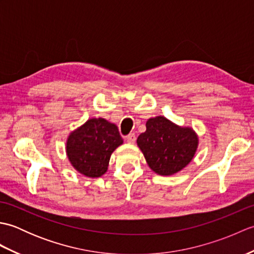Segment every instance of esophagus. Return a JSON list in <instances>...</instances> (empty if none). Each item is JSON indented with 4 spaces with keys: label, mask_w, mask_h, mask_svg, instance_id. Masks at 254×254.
<instances>
[{
    "label": "esophagus",
    "mask_w": 254,
    "mask_h": 254,
    "mask_svg": "<svg viewBox=\"0 0 254 254\" xmlns=\"http://www.w3.org/2000/svg\"><path fill=\"white\" fill-rule=\"evenodd\" d=\"M126 139H127V143L133 144L134 142H135V139H136L135 134H134V133H130V134H128V135H127Z\"/></svg>",
    "instance_id": "34e87169"
}]
</instances>
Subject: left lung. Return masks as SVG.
Listing matches in <instances>:
<instances>
[{
	"mask_svg": "<svg viewBox=\"0 0 254 254\" xmlns=\"http://www.w3.org/2000/svg\"><path fill=\"white\" fill-rule=\"evenodd\" d=\"M198 139L191 127H181L165 117L152 118L137 145L149 168L161 176H171L185 168L194 157Z\"/></svg>",
	"mask_w": 254,
	"mask_h": 254,
	"instance_id": "8db88e82",
	"label": "left lung"
}]
</instances>
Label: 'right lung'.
<instances>
[{"instance_id":"obj_1","label":"right lung","mask_w":254,"mask_h":254,"mask_svg":"<svg viewBox=\"0 0 254 254\" xmlns=\"http://www.w3.org/2000/svg\"><path fill=\"white\" fill-rule=\"evenodd\" d=\"M122 143L116 124L102 118L90 119L69 134L66 154L78 172L86 177L98 178L107 171L111 154Z\"/></svg>"}]
</instances>
